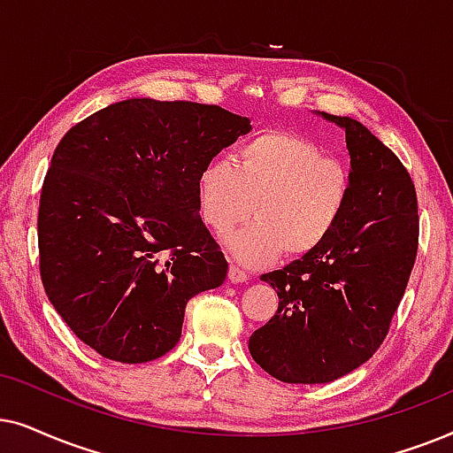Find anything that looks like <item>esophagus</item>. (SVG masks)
<instances>
[{
	"label": "esophagus",
	"instance_id": "esophagus-1",
	"mask_svg": "<svg viewBox=\"0 0 453 453\" xmlns=\"http://www.w3.org/2000/svg\"><path fill=\"white\" fill-rule=\"evenodd\" d=\"M227 277H230V281H234V283L246 281L249 280V271L238 267V265H230V273H227Z\"/></svg>",
	"mask_w": 453,
	"mask_h": 453
}]
</instances>
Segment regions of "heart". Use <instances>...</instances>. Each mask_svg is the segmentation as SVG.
<instances>
[{"label": "heart", "mask_w": 453, "mask_h": 453, "mask_svg": "<svg viewBox=\"0 0 453 453\" xmlns=\"http://www.w3.org/2000/svg\"><path fill=\"white\" fill-rule=\"evenodd\" d=\"M198 211L215 234L255 213L234 234L240 261H273L283 250L303 257L331 238L346 215L352 176L340 159L292 132L267 130L238 144L234 161L215 157L198 173Z\"/></svg>", "instance_id": "1"}]
</instances>
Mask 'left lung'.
<instances>
[{
    "label": "left lung",
    "mask_w": 453,
    "mask_h": 453,
    "mask_svg": "<svg viewBox=\"0 0 453 453\" xmlns=\"http://www.w3.org/2000/svg\"><path fill=\"white\" fill-rule=\"evenodd\" d=\"M346 130L352 195L317 250L261 275L280 296L249 340L250 357L283 383H329L381 348L418 252V203L395 153L352 118Z\"/></svg>",
    "instance_id": "obj_1"
}]
</instances>
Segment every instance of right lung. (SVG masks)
Masks as SVG:
<instances>
[{"instance_id": "right-lung-1", "label": "right lung", "mask_w": 453, "mask_h": 453, "mask_svg": "<svg viewBox=\"0 0 453 453\" xmlns=\"http://www.w3.org/2000/svg\"><path fill=\"white\" fill-rule=\"evenodd\" d=\"M249 130V118L219 105L128 99L58 142L39 201L41 281L101 357L126 365L164 357L182 335L186 303L226 281L196 182Z\"/></svg>"}]
</instances>
